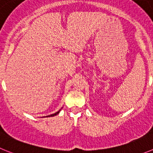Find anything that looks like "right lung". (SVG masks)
Masks as SVG:
<instances>
[{
    "instance_id": "add662e5",
    "label": "right lung",
    "mask_w": 153,
    "mask_h": 153,
    "mask_svg": "<svg viewBox=\"0 0 153 153\" xmlns=\"http://www.w3.org/2000/svg\"><path fill=\"white\" fill-rule=\"evenodd\" d=\"M61 111V110H59V111H57V112L56 113H55V114H51V115H49V116H46L48 117H54V116H56V115H57L58 114H59V111Z\"/></svg>"
}]
</instances>
